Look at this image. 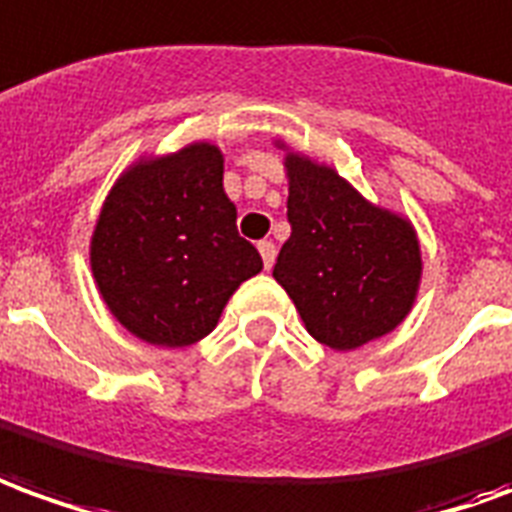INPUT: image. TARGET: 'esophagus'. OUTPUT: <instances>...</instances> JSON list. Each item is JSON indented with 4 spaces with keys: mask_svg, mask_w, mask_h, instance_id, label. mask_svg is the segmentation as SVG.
<instances>
[{
    "mask_svg": "<svg viewBox=\"0 0 512 512\" xmlns=\"http://www.w3.org/2000/svg\"><path fill=\"white\" fill-rule=\"evenodd\" d=\"M259 253H262L264 267L270 270V267L275 264V245H273V242H270V239H262V242H259Z\"/></svg>",
    "mask_w": 512,
    "mask_h": 512,
    "instance_id": "esophagus-1",
    "label": "esophagus"
}]
</instances>
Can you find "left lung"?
Segmentation results:
<instances>
[{
    "instance_id": "8db88e82",
    "label": "left lung",
    "mask_w": 512,
    "mask_h": 512,
    "mask_svg": "<svg viewBox=\"0 0 512 512\" xmlns=\"http://www.w3.org/2000/svg\"><path fill=\"white\" fill-rule=\"evenodd\" d=\"M284 148L292 237L273 278L306 331L331 350H355L411 314L422 284V248L405 215L366 201L336 168Z\"/></svg>"
}]
</instances>
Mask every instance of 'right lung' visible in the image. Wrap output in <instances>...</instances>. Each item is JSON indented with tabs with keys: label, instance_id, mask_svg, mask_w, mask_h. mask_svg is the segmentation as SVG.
<instances>
[{
	"label": "right lung",
	"instance_id": "1",
	"mask_svg": "<svg viewBox=\"0 0 512 512\" xmlns=\"http://www.w3.org/2000/svg\"><path fill=\"white\" fill-rule=\"evenodd\" d=\"M223 151L209 140L143 154L115 179L90 237L104 306L140 342L190 347L215 331L262 256L237 231L223 190Z\"/></svg>",
	"mask_w": 512,
	"mask_h": 512
}]
</instances>
